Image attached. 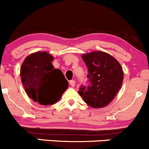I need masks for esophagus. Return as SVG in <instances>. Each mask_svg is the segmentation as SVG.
Segmentation results:
<instances>
[{
	"label": "esophagus",
	"mask_w": 149,
	"mask_h": 149,
	"mask_svg": "<svg viewBox=\"0 0 149 149\" xmlns=\"http://www.w3.org/2000/svg\"><path fill=\"white\" fill-rule=\"evenodd\" d=\"M70 85L72 87H74L75 86V81L74 80L70 81Z\"/></svg>",
	"instance_id": "esophagus-1"
}]
</instances>
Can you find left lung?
<instances>
[{"label": "left lung", "instance_id": "left-lung-1", "mask_svg": "<svg viewBox=\"0 0 149 149\" xmlns=\"http://www.w3.org/2000/svg\"><path fill=\"white\" fill-rule=\"evenodd\" d=\"M88 68V86L81 87L79 94L88 106L102 108L112 101L123 81V68L114 57L102 51L83 54Z\"/></svg>", "mask_w": 149, "mask_h": 149}]
</instances>
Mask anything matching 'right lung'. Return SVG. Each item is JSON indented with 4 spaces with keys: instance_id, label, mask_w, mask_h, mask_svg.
Segmentation results:
<instances>
[{
    "instance_id": "1",
    "label": "right lung",
    "mask_w": 149,
    "mask_h": 149,
    "mask_svg": "<svg viewBox=\"0 0 149 149\" xmlns=\"http://www.w3.org/2000/svg\"><path fill=\"white\" fill-rule=\"evenodd\" d=\"M52 55L36 52L24 59L21 67L22 82L28 97L41 105H51L61 99L68 82L60 69H54Z\"/></svg>"
}]
</instances>
